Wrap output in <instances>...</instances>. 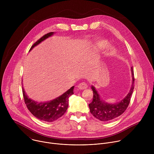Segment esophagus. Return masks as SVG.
<instances>
[{
  "label": "esophagus",
  "instance_id": "1",
  "mask_svg": "<svg viewBox=\"0 0 154 154\" xmlns=\"http://www.w3.org/2000/svg\"><path fill=\"white\" fill-rule=\"evenodd\" d=\"M78 88H79V89H80V90L86 89L88 88V84L85 82H82L78 85Z\"/></svg>",
  "mask_w": 154,
  "mask_h": 154
}]
</instances>
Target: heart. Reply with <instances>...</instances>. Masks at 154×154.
Segmentation results:
<instances>
[{"instance_id": "heart-1", "label": "heart", "mask_w": 154, "mask_h": 154, "mask_svg": "<svg viewBox=\"0 0 154 154\" xmlns=\"http://www.w3.org/2000/svg\"><path fill=\"white\" fill-rule=\"evenodd\" d=\"M107 46H108V43L105 41H100L97 43V45H96L97 48H99V49H100L106 48L107 47ZM115 54H116L115 49H112L108 52L107 55L108 57H113L115 55Z\"/></svg>"}]
</instances>
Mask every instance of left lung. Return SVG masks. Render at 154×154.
<instances>
[{"label": "left lung", "instance_id": "8db88e82", "mask_svg": "<svg viewBox=\"0 0 154 154\" xmlns=\"http://www.w3.org/2000/svg\"><path fill=\"white\" fill-rule=\"evenodd\" d=\"M132 83L131 88L127 96L120 102L109 103L103 100L94 86H91L93 91V97L91 103L89 104L91 113L97 119L102 121H111L121 115L127 109L134 89V74L132 67L131 68Z\"/></svg>", "mask_w": 154, "mask_h": 154}]
</instances>
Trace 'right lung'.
<instances>
[{"instance_id": "1", "label": "right lung", "mask_w": 154, "mask_h": 154, "mask_svg": "<svg viewBox=\"0 0 154 154\" xmlns=\"http://www.w3.org/2000/svg\"><path fill=\"white\" fill-rule=\"evenodd\" d=\"M54 34V32H50L44 35L31 47L29 51ZM74 86H73L59 97L45 102H38L29 98L23 87V93L26 106L31 113L39 120L51 122L61 117L66 112L68 106L69 97L74 94Z\"/></svg>"}]
</instances>
